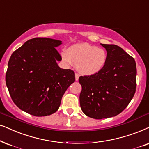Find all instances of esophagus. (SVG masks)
Segmentation results:
<instances>
[{
    "mask_svg": "<svg viewBox=\"0 0 149 149\" xmlns=\"http://www.w3.org/2000/svg\"><path fill=\"white\" fill-rule=\"evenodd\" d=\"M79 78V74L78 73H75V80L78 81Z\"/></svg>",
    "mask_w": 149,
    "mask_h": 149,
    "instance_id": "34e87169",
    "label": "esophagus"
}]
</instances>
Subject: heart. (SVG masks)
I'll return each mask as SVG.
<instances>
[{
  "instance_id": "obj_1",
  "label": "heart",
  "mask_w": 149,
  "mask_h": 149,
  "mask_svg": "<svg viewBox=\"0 0 149 149\" xmlns=\"http://www.w3.org/2000/svg\"><path fill=\"white\" fill-rule=\"evenodd\" d=\"M63 60L68 65H77L79 72L85 75H94L100 72L107 60L103 49L86 43L74 44L62 53Z\"/></svg>"
}]
</instances>
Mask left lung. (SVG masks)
Segmentation results:
<instances>
[{"instance_id": "obj_1", "label": "left lung", "mask_w": 149, "mask_h": 149, "mask_svg": "<svg viewBox=\"0 0 149 149\" xmlns=\"http://www.w3.org/2000/svg\"><path fill=\"white\" fill-rule=\"evenodd\" d=\"M107 54L105 66L98 74L81 76L80 106L85 114L94 119L119 114L134 97L136 88L135 59L120 46L100 44Z\"/></svg>"}]
</instances>
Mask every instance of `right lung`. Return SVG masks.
Listing matches in <instances>:
<instances>
[{
  "instance_id": "obj_1",
  "label": "right lung",
  "mask_w": 149,
  "mask_h": 149,
  "mask_svg": "<svg viewBox=\"0 0 149 149\" xmlns=\"http://www.w3.org/2000/svg\"><path fill=\"white\" fill-rule=\"evenodd\" d=\"M60 40L36 38L26 41L11 55L5 81L13 103L35 116L57 111L61 98L75 81L74 71L60 68L56 48Z\"/></svg>"
}]
</instances>
